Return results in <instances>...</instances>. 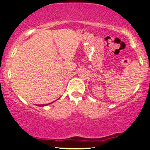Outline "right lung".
Instances as JSON below:
<instances>
[{"mask_svg": "<svg viewBox=\"0 0 150 150\" xmlns=\"http://www.w3.org/2000/svg\"><path fill=\"white\" fill-rule=\"evenodd\" d=\"M47 105V104H45V105L43 104V105H39V106H45V105Z\"/></svg>", "mask_w": 150, "mask_h": 150, "instance_id": "1", "label": "right lung"}]
</instances>
